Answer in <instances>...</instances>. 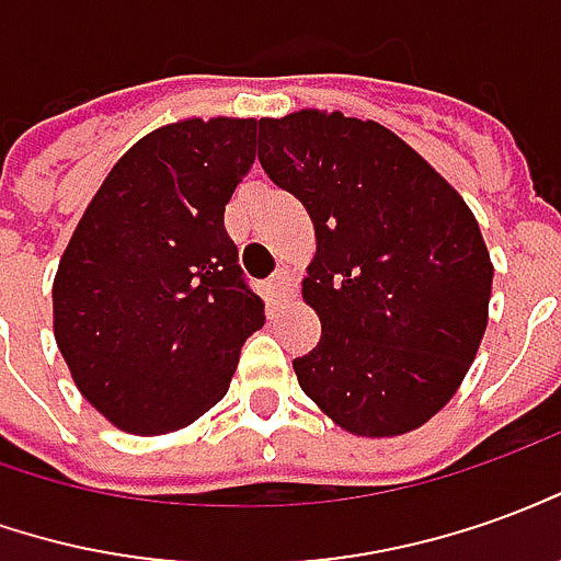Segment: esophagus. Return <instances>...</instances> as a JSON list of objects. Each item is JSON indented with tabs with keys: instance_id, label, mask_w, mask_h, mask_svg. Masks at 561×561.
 I'll use <instances>...</instances> for the list:
<instances>
[{
	"instance_id": "1",
	"label": "esophagus",
	"mask_w": 561,
	"mask_h": 561,
	"mask_svg": "<svg viewBox=\"0 0 561 561\" xmlns=\"http://www.w3.org/2000/svg\"><path fill=\"white\" fill-rule=\"evenodd\" d=\"M289 287H293V284H289V274L287 272H277L272 277V280L265 284V299H268V302H272V305L284 302V299H287V296H289Z\"/></svg>"
}]
</instances>
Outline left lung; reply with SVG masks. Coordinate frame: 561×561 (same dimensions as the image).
I'll return each mask as SVG.
<instances>
[{"label": "left lung", "mask_w": 561, "mask_h": 561, "mask_svg": "<svg viewBox=\"0 0 561 561\" xmlns=\"http://www.w3.org/2000/svg\"><path fill=\"white\" fill-rule=\"evenodd\" d=\"M259 164L314 226L302 280L320 342L302 391L354 436L419 431L449 403L489 323L494 265L465 198L378 122L299 110L259 122Z\"/></svg>", "instance_id": "8db88e82"}]
</instances>
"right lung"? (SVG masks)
<instances>
[{
  "mask_svg": "<svg viewBox=\"0 0 561 561\" xmlns=\"http://www.w3.org/2000/svg\"><path fill=\"white\" fill-rule=\"evenodd\" d=\"M256 130L226 115L156 127L115 161L60 256L54 339L81 397L118 431L198 421L265 323L222 226Z\"/></svg>",
  "mask_w": 561,
  "mask_h": 561,
  "instance_id": "1",
  "label": "right lung"
}]
</instances>
